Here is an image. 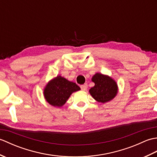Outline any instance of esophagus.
<instances>
[{
    "label": "esophagus",
    "instance_id": "obj_1",
    "mask_svg": "<svg viewBox=\"0 0 157 157\" xmlns=\"http://www.w3.org/2000/svg\"><path fill=\"white\" fill-rule=\"evenodd\" d=\"M80 88H81V89L83 91H85V90H87V88H88V85L87 84H84V85H82L81 86H80Z\"/></svg>",
    "mask_w": 157,
    "mask_h": 157
}]
</instances>
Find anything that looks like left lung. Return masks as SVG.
<instances>
[{
	"label": "left lung",
	"instance_id": "left-lung-1",
	"mask_svg": "<svg viewBox=\"0 0 157 157\" xmlns=\"http://www.w3.org/2000/svg\"><path fill=\"white\" fill-rule=\"evenodd\" d=\"M95 83L94 87L90 89V93L96 101L105 103L111 101L117 93V85L109 76L96 73L92 79Z\"/></svg>",
	"mask_w": 157,
	"mask_h": 157
}]
</instances>
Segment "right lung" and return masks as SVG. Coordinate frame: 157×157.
<instances>
[{"label": "right lung", "mask_w": 157, "mask_h": 157, "mask_svg": "<svg viewBox=\"0 0 157 157\" xmlns=\"http://www.w3.org/2000/svg\"><path fill=\"white\" fill-rule=\"evenodd\" d=\"M80 88L75 83L68 81L61 76H57L50 82L44 89V97L50 105L62 106L73 92Z\"/></svg>", "instance_id": "right-lung-1"}]
</instances>
